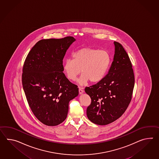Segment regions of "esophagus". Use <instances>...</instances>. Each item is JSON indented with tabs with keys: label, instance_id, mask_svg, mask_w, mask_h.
Wrapping results in <instances>:
<instances>
[{
	"label": "esophagus",
	"instance_id": "1",
	"mask_svg": "<svg viewBox=\"0 0 159 159\" xmlns=\"http://www.w3.org/2000/svg\"><path fill=\"white\" fill-rule=\"evenodd\" d=\"M79 94H82V93H84V91H83V89H81V88H79Z\"/></svg>",
	"mask_w": 159,
	"mask_h": 159
}]
</instances>
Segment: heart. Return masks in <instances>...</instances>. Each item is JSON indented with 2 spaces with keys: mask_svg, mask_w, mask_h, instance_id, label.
Masks as SVG:
<instances>
[{
  "mask_svg": "<svg viewBox=\"0 0 159 159\" xmlns=\"http://www.w3.org/2000/svg\"><path fill=\"white\" fill-rule=\"evenodd\" d=\"M111 62L108 52L93 48H83L73 54V59L68 58L63 63V70L66 78L79 85H85L89 81L96 83L105 77Z\"/></svg>",
  "mask_w": 159,
  "mask_h": 159,
  "instance_id": "1",
  "label": "heart"
}]
</instances>
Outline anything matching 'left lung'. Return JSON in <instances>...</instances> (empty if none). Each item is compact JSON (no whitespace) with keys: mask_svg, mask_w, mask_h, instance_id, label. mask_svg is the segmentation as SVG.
Returning <instances> with one entry per match:
<instances>
[{"mask_svg":"<svg viewBox=\"0 0 159 159\" xmlns=\"http://www.w3.org/2000/svg\"><path fill=\"white\" fill-rule=\"evenodd\" d=\"M115 52L108 73L96 84L85 89L91 99L87 108L89 120L106 125L118 119L128 108L134 86L130 58L122 45L114 42Z\"/></svg>","mask_w":159,"mask_h":159,"instance_id":"left-lung-1","label":"left lung"}]
</instances>
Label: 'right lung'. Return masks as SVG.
I'll return each instance as SVG.
<instances>
[{"instance_id":"1","label":"right lung","mask_w":159,"mask_h":159,"mask_svg":"<svg viewBox=\"0 0 159 159\" xmlns=\"http://www.w3.org/2000/svg\"><path fill=\"white\" fill-rule=\"evenodd\" d=\"M76 41L72 37L41 39L32 48L23 67L22 85L27 102L37 118L47 126L64 121L78 86L63 73L62 60Z\"/></svg>"}]
</instances>
